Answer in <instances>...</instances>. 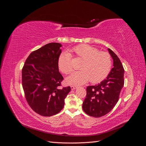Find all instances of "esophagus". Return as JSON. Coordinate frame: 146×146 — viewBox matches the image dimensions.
Instances as JSON below:
<instances>
[{"mask_svg":"<svg viewBox=\"0 0 146 146\" xmlns=\"http://www.w3.org/2000/svg\"><path fill=\"white\" fill-rule=\"evenodd\" d=\"M77 88V87L76 86H70V88H71L72 90H75V89H76V88Z\"/></svg>","mask_w":146,"mask_h":146,"instance_id":"obj_1","label":"esophagus"}]
</instances>
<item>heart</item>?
<instances>
[{
    "label": "heart",
    "mask_w": 146,
    "mask_h": 146,
    "mask_svg": "<svg viewBox=\"0 0 146 146\" xmlns=\"http://www.w3.org/2000/svg\"><path fill=\"white\" fill-rule=\"evenodd\" d=\"M73 51L83 61L80 66L82 70L74 72L66 78L70 85H82L90 80L91 83H99L108 76L112 67L111 57L108 53L100 52L98 48L87 44L75 47ZM58 66L61 72L65 74L71 72L73 68L70 54L62 53L59 56Z\"/></svg>",
    "instance_id": "heart-1"
}]
</instances>
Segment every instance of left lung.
<instances>
[{"label": "left lung", "instance_id": "left-lung-1", "mask_svg": "<svg viewBox=\"0 0 146 146\" xmlns=\"http://www.w3.org/2000/svg\"><path fill=\"white\" fill-rule=\"evenodd\" d=\"M108 50L113 60V68L104 80L86 88V96L82 105L85 113L94 117L105 115L114 107L124 85V69L121 61L113 51L110 48Z\"/></svg>", "mask_w": 146, "mask_h": 146}]
</instances>
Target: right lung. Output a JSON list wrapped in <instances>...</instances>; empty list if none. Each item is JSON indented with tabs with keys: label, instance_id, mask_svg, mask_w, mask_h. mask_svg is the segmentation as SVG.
I'll return each instance as SVG.
<instances>
[{
	"label": "right lung",
	"instance_id": "right-lung-1",
	"mask_svg": "<svg viewBox=\"0 0 146 146\" xmlns=\"http://www.w3.org/2000/svg\"><path fill=\"white\" fill-rule=\"evenodd\" d=\"M58 42L48 43L32 52L22 69V83L26 100L35 112L52 116L63 108L70 87L60 88L63 77L58 60L61 50Z\"/></svg>",
	"mask_w": 146,
	"mask_h": 146
}]
</instances>
